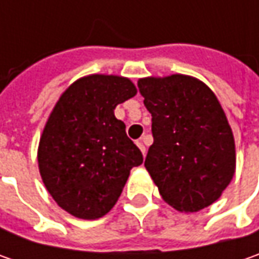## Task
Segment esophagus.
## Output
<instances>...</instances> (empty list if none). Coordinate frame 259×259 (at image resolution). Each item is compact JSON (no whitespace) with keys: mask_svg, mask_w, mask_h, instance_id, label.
Instances as JSON below:
<instances>
[{"mask_svg":"<svg viewBox=\"0 0 259 259\" xmlns=\"http://www.w3.org/2000/svg\"><path fill=\"white\" fill-rule=\"evenodd\" d=\"M137 145H138V148L141 150V153H143V155H145V153H147V151H145V145H144V143H143V141L140 140V141H137Z\"/></svg>","mask_w":259,"mask_h":259,"instance_id":"esophagus-1","label":"esophagus"}]
</instances>
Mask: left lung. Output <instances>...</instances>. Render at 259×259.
<instances>
[{
  "instance_id": "left-lung-1",
  "label": "left lung",
  "mask_w": 259,
  "mask_h": 259,
  "mask_svg": "<svg viewBox=\"0 0 259 259\" xmlns=\"http://www.w3.org/2000/svg\"><path fill=\"white\" fill-rule=\"evenodd\" d=\"M140 94L151 114L154 143L145 168L163 200L179 212L216 202L235 173L232 130L214 94L186 75L144 77Z\"/></svg>"
}]
</instances>
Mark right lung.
Masks as SVG:
<instances>
[{"instance_id":"obj_1","label":"right lung","mask_w":259,"mask_h":259,"mask_svg":"<svg viewBox=\"0 0 259 259\" xmlns=\"http://www.w3.org/2000/svg\"><path fill=\"white\" fill-rule=\"evenodd\" d=\"M137 94L126 77L89 75L69 86L46 122L37 151L47 192L79 219L106 214L122 193L140 148L114 109Z\"/></svg>"}]
</instances>
